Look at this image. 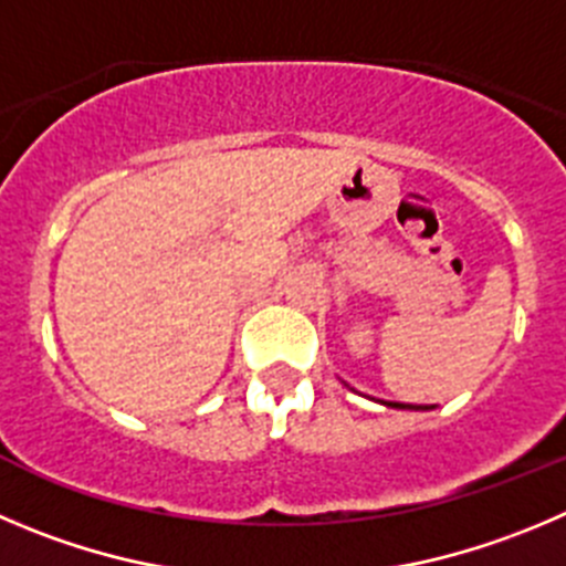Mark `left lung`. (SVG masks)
<instances>
[{
    "instance_id": "1",
    "label": "left lung",
    "mask_w": 566,
    "mask_h": 566,
    "mask_svg": "<svg viewBox=\"0 0 566 566\" xmlns=\"http://www.w3.org/2000/svg\"><path fill=\"white\" fill-rule=\"evenodd\" d=\"M390 408H410V405H402V402H394Z\"/></svg>"
}]
</instances>
